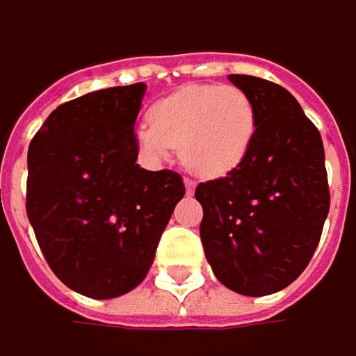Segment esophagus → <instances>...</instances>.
<instances>
[{"mask_svg": "<svg viewBox=\"0 0 356 356\" xmlns=\"http://www.w3.org/2000/svg\"><path fill=\"white\" fill-rule=\"evenodd\" d=\"M184 186H186V194H192V192H194V186H196V182H194L192 178H184Z\"/></svg>", "mask_w": 356, "mask_h": 356, "instance_id": "esophagus-1", "label": "esophagus"}]
</instances>
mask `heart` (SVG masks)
Instances as JSON below:
<instances>
[{
    "label": "heart",
    "instance_id": "heart-1",
    "mask_svg": "<svg viewBox=\"0 0 356 356\" xmlns=\"http://www.w3.org/2000/svg\"><path fill=\"white\" fill-rule=\"evenodd\" d=\"M148 124L136 132L146 156L160 160L180 148L188 170L220 178L248 156L257 136V110L236 86H184L152 106Z\"/></svg>",
    "mask_w": 356,
    "mask_h": 356
}]
</instances>
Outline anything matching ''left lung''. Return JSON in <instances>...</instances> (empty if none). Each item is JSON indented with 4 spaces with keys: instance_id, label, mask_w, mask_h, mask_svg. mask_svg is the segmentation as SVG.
I'll return each mask as SVG.
<instances>
[{
    "instance_id": "8db88e82",
    "label": "left lung",
    "mask_w": 356,
    "mask_h": 356,
    "mask_svg": "<svg viewBox=\"0 0 356 356\" xmlns=\"http://www.w3.org/2000/svg\"><path fill=\"white\" fill-rule=\"evenodd\" d=\"M257 110L242 164L200 182V240L230 291L264 296L294 282L318 246L330 206L321 134L291 92L257 76H228Z\"/></svg>"
}]
</instances>
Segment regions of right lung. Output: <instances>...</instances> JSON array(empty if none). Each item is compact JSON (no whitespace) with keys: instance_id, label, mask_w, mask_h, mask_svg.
<instances>
[{"instance_id":"right-lung-1","label":"right lung","mask_w":356,"mask_h":356,"mask_svg":"<svg viewBox=\"0 0 356 356\" xmlns=\"http://www.w3.org/2000/svg\"><path fill=\"white\" fill-rule=\"evenodd\" d=\"M146 83L58 106L27 152L26 212L49 268L72 291L114 298L148 275L184 196L174 170L140 168L134 124Z\"/></svg>"}]
</instances>
